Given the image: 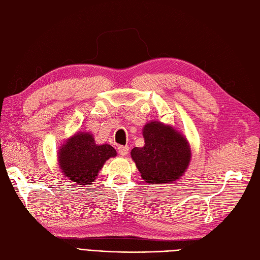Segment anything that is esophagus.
<instances>
[{"instance_id": "1", "label": "esophagus", "mask_w": 260, "mask_h": 260, "mask_svg": "<svg viewBox=\"0 0 260 260\" xmlns=\"http://www.w3.org/2000/svg\"><path fill=\"white\" fill-rule=\"evenodd\" d=\"M118 152L121 156H125L129 153V147L128 146H119L118 147Z\"/></svg>"}]
</instances>
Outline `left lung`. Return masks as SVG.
<instances>
[{
	"label": "left lung",
	"instance_id": "left-lung-1",
	"mask_svg": "<svg viewBox=\"0 0 260 260\" xmlns=\"http://www.w3.org/2000/svg\"><path fill=\"white\" fill-rule=\"evenodd\" d=\"M142 132L144 146L131 151L142 179L149 184H166L180 179L191 160V148L182 133L159 121L146 123Z\"/></svg>",
	"mask_w": 260,
	"mask_h": 260
}]
</instances>
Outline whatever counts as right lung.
Masks as SVG:
<instances>
[{"label":"right lung","mask_w":260,"mask_h":260,"mask_svg":"<svg viewBox=\"0 0 260 260\" xmlns=\"http://www.w3.org/2000/svg\"><path fill=\"white\" fill-rule=\"evenodd\" d=\"M117 152L109 144L99 145L90 132H78L58 149V165L69 180L80 185H91L99 171Z\"/></svg>","instance_id":"add662e5"}]
</instances>
